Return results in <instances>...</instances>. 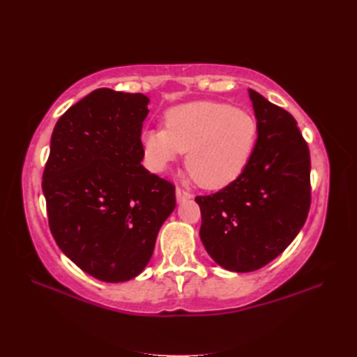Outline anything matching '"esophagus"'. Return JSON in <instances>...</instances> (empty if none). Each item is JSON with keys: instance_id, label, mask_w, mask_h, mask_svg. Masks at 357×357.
<instances>
[{"instance_id": "esophagus-1", "label": "esophagus", "mask_w": 357, "mask_h": 357, "mask_svg": "<svg viewBox=\"0 0 357 357\" xmlns=\"http://www.w3.org/2000/svg\"><path fill=\"white\" fill-rule=\"evenodd\" d=\"M192 198V193L190 192H187V190H184V188H176V201L178 202H183V201H185V199H190Z\"/></svg>"}]
</instances>
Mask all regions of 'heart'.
<instances>
[{"instance_id":"heart-1","label":"heart","mask_w":357,"mask_h":357,"mask_svg":"<svg viewBox=\"0 0 357 357\" xmlns=\"http://www.w3.org/2000/svg\"><path fill=\"white\" fill-rule=\"evenodd\" d=\"M257 138L256 119L245 110L221 102H188L165 113V128L142 133L146 161L164 172L185 153L188 173L207 188L230 184L244 170Z\"/></svg>"}]
</instances>
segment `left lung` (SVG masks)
I'll use <instances>...</instances> for the list:
<instances>
[{
    "label": "left lung",
    "instance_id": "8db88e82",
    "mask_svg": "<svg viewBox=\"0 0 357 357\" xmlns=\"http://www.w3.org/2000/svg\"><path fill=\"white\" fill-rule=\"evenodd\" d=\"M257 141L244 170L213 195L196 196L199 236L222 268L248 273L271 262L298 236L310 210V151L287 110L248 90Z\"/></svg>",
    "mask_w": 357,
    "mask_h": 357
}]
</instances>
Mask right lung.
I'll return each instance as SVG.
<instances>
[{
    "instance_id": "1",
    "label": "right lung",
    "mask_w": 357,
    "mask_h": 357,
    "mask_svg": "<svg viewBox=\"0 0 357 357\" xmlns=\"http://www.w3.org/2000/svg\"><path fill=\"white\" fill-rule=\"evenodd\" d=\"M150 100L96 89L58 119L43 173L49 227L61 252L104 282L146 268L176 207L174 187L144 169Z\"/></svg>"
}]
</instances>
